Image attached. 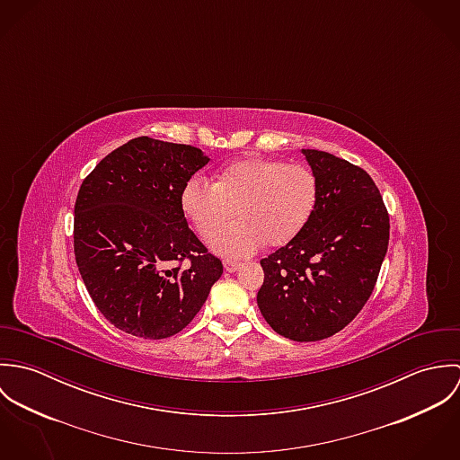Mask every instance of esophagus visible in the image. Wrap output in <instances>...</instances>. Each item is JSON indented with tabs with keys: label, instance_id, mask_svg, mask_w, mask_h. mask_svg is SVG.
Returning <instances> with one entry per match:
<instances>
[{
	"label": "esophagus",
	"instance_id": "34e87169",
	"mask_svg": "<svg viewBox=\"0 0 460 460\" xmlns=\"http://www.w3.org/2000/svg\"><path fill=\"white\" fill-rule=\"evenodd\" d=\"M223 267H225V270H228V272H235V270L241 267V263L237 262V261H232V259H225V261H223Z\"/></svg>",
	"mask_w": 460,
	"mask_h": 460
}]
</instances>
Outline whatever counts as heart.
<instances>
[{"label":"heart","instance_id":"obj_1","mask_svg":"<svg viewBox=\"0 0 460 460\" xmlns=\"http://www.w3.org/2000/svg\"><path fill=\"white\" fill-rule=\"evenodd\" d=\"M319 198L315 173L305 164L246 157L216 173L214 184L193 177L181 193V207L203 239L233 217L242 221L222 231L210 246L228 257H244L261 244L281 246L301 234Z\"/></svg>","mask_w":460,"mask_h":460}]
</instances>
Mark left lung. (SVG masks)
Segmentation results:
<instances>
[{
  "label": "left lung",
  "instance_id": "obj_1",
  "mask_svg": "<svg viewBox=\"0 0 460 460\" xmlns=\"http://www.w3.org/2000/svg\"><path fill=\"white\" fill-rule=\"evenodd\" d=\"M319 198L308 225L261 261L257 303L267 324L294 341L341 331L368 301L390 241V216L372 177L323 150L303 148Z\"/></svg>",
  "mask_w": 460,
  "mask_h": 460
}]
</instances>
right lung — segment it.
<instances>
[{"label": "right lung", "instance_id": "right-lung-1", "mask_svg": "<svg viewBox=\"0 0 460 460\" xmlns=\"http://www.w3.org/2000/svg\"><path fill=\"white\" fill-rule=\"evenodd\" d=\"M197 146L139 136L108 154L74 205V255L99 312L132 336L161 340L199 312L223 265L181 207L208 163Z\"/></svg>", "mask_w": 460, "mask_h": 460}]
</instances>
